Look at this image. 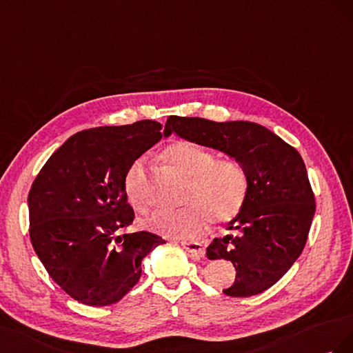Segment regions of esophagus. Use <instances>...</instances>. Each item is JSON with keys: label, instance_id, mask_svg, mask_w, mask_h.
<instances>
[{"label": "esophagus", "instance_id": "34e87169", "mask_svg": "<svg viewBox=\"0 0 353 353\" xmlns=\"http://www.w3.org/2000/svg\"><path fill=\"white\" fill-rule=\"evenodd\" d=\"M182 247H183V248L188 251V253H189L190 256H192V259H195V260L203 259L204 254H205L204 247L201 245L199 243H189V241H183Z\"/></svg>", "mask_w": 353, "mask_h": 353}]
</instances>
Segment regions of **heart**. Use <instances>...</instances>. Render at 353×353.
I'll return each mask as SVG.
<instances>
[{
	"instance_id": "obj_1",
	"label": "heart",
	"mask_w": 353,
	"mask_h": 353,
	"mask_svg": "<svg viewBox=\"0 0 353 353\" xmlns=\"http://www.w3.org/2000/svg\"><path fill=\"white\" fill-rule=\"evenodd\" d=\"M164 163L188 177L183 203L177 210H157L143 226L168 238H195L205 230L208 220L225 225L243 211L250 195V174L243 161L217 158L211 150L179 140L163 150ZM124 194L134 210L146 211L145 159L133 161L124 176Z\"/></svg>"
}]
</instances>
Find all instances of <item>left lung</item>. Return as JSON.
Listing matches in <instances>:
<instances>
[{
  "instance_id": "1",
  "label": "left lung",
  "mask_w": 353,
  "mask_h": 353,
  "mask_svg": "<svg viewBox=\"0 0 353 353\" xmlns=\"http://www.w3.org/2000/svg\"><path fill=\"white\" fill-rule=\"evenodd\" d=\"M213 148L243 161L250 195L243 211L228 223L223 238L207 247L210 260L232 261L236 276L226 296L250 297L285 275L305 248L315 196L297 150L266 127L250 121L214 123L204 118L168 117L164 134Z\"/></svg>"
}]
</instances>
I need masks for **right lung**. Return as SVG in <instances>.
<instances>
[{
    "label": "right lung",
    "mask_w": 353,
    "mask_h": 353,
    "mask_svg": "<svg viewBox=\"0 0 353 353\" xmlns=\"http://www.w3.org/2000/svg\"><path fill=\"white\" fill-rule=\"evenodd\" d=\"M157 121L97 127L70 136L35 177L28 195L29 236L48 275L88 306L117 303L142 275V260L165 241L118 235L134 211L124 194L130 164L163 137Z\"/></svg>",
    "instance_id": "add662e5"
}]
</instances>
